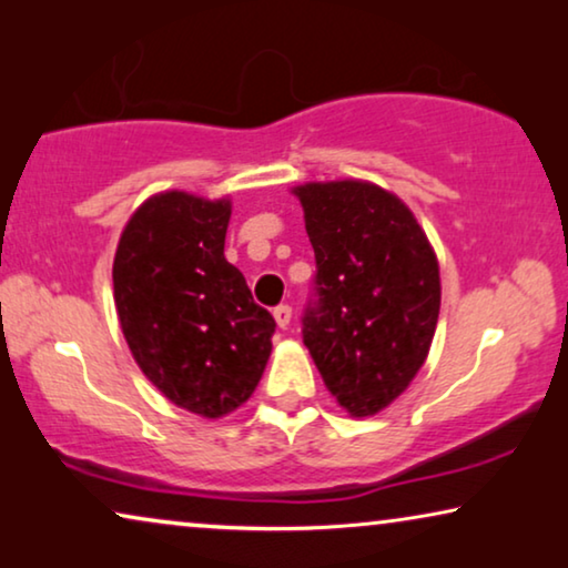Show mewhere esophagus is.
Here are the masks:
<instances>
[{
	"mask_svg": "<svg viewBox=\"0 0 568 568\" xmlns=\"http://www.w3.org/2000/svg\"><path fill=\"white\" fill-rule=\"evenodd\" d=\"M274 321L278 328H286L292 323V307L290 305H278L274 307Z\"/></svg>",
	"mask_w": 568,
	"mask_h": 568,
	"instance_id": "esophagus-1",
	"label": "esophagus"
}]
</instances>
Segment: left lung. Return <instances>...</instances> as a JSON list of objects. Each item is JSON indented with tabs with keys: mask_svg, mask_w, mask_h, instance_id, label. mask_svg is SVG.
Returning <instances> with one entry per match:
<instances>
[{
	"mask_svg": "<svg viewBox=\"0 0 568 568\" xmlns=\"http://www.w3.org/2000/svg\"><path fill=\"white\" fill-rule=\"evenodd\" d=\"M315 251L305 346L348 416H375L429 356L442 305L437 253L395 193L369 181L292 189Z\"/></svg>",
	"mask_w": 568,
	"mask_h": 568,
	"instance_id": "8db88e82",
	"label": "left lung"
}]
</instances>
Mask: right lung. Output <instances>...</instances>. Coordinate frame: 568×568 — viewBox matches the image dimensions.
<instances>
[{"mask_svg":"<svg viewBox=\"0 0 568 568\" xmlns=\"http://www.w3.org/2000/svg\"><path fill=\"white\" fill-rule=\"evenodd\" d=\"M232 201L154 193L129 216L113 302L144 377L178 408L222 418L243 406L271 356L274 317L224 258Z\"/></svg>","mask_w":568,"mask_h":568,"instance_id":"obj_1","label":"right lung"}]
</instances>
